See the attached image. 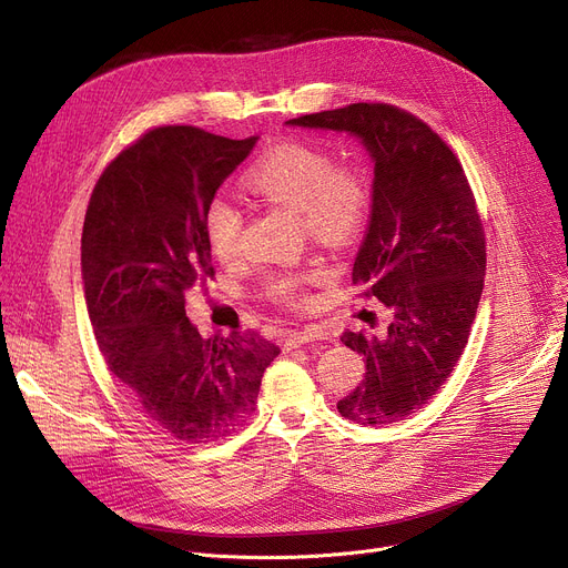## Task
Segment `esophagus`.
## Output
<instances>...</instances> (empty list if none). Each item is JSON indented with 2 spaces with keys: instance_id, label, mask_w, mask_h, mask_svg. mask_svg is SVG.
Segmentation results:
<instances>
[{
  "instance_id": "obj_1",
  "label": "esophagus",
  "mask_w": 568,
  "mask_h": 568,
  "mask_svg": "<svg viewBox=\"0 0 568 568\" xmlns=\"http://www.w3.org/2000/svg\"><path fill=\"white\" fill-rule=\"evenodd\" d=\"M322 337V331L317 328H304V331H294L290 335H285V343H283V349L290 352V349H296L301 345H308L313 343V339H320Z\"/></svg>"
}]
</instances>
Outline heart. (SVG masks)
I'll list each match as a JSON object with an SVG mask.
<instances>
[{"label":"heart","mask_w":568,"mask_h":568,"mask_svg":"<svg viewBox=\"0 0 568 568\" xmlns=\"http://www.w3.org/2000/svg\"><path fill=\"white\" fill-rule=\"evenodd\" d=\"M253 194L304 219L306 233L328 246L352 242L369 212V182L354 162H337L326 150L308 143H281L246 175ZM242 212L225 199H214L205 216L212 253L229 262L242 251ZM322 272L283 276L272 283L276 298L298 304L301 292Z\"/></svg>","instance_id":"b5f03b06"}]
</instances>
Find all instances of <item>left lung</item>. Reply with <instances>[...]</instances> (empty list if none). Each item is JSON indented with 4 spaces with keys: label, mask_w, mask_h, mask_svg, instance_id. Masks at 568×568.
Segmentation results:
<instances>
[{
    "label": "left lung",
    "mask_w": 568,
    "mask_h": 568,
    "mask_svg": "<svg viewBox=\"0 0 568 568\" xmlns=\"http://www.w3.org/2000/svg\"><path fill=\"white\" fill-rule=\"evenodd\" d=\"M347 132L374 164L367 235L352 281L390 313L384 335L345 331L365 379L337 402L356 425H393L423 408L466 349L486 270L484 231L466 173L447 143L393 104H347L287 121Z\"/></svg>",
    "instance_id": "1"
}]
</instances>
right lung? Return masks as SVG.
Returning <instances> with one entry per match:
<instances>
[{
  "instance_id": "obj_1",
  "label": "right lung",
  "mask_w": 568,
  "mask_h": 568,
  "mask_svg": "<svg viewBox=\"0 0 568 568\" xmlns=\"http://www.w3.org/2000/svg\"><path fill=\"white\" fill-rule=\"evenodd\" d=\"M257 136L150 130L100 175L84 219L82 281L98 347L145 418L186 443L233 434L281 349L257 333L203 337L184 296L214 276L205 216Z\"/></svg>"
}]
</instances>
